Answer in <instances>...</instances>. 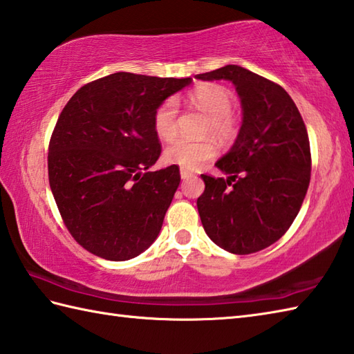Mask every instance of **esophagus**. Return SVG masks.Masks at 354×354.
<instances>
[{
  "label": "esophagus",
  "mask_w": 354,
  "mask_h": 354,
  "mask_svg": "<svg viewBox=\"0 0 354 354\" xmlns=\"http://www.w3.org/2000/svg\"><path fill=\"white\" fill-rule=\"evenodd\" d=\"M196 174H194V172H191V171H187V169H180V177H182L183 180H186V178H189V177H194Z\"/></svg>",
  "instance_id": "1"
}]
</instances>
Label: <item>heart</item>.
Returning <instances> with one entry per match:
<instances>
[{
    "mask_svg": "<svg viewBox=\"0 0 354 354\" xmlns=\"http://www.w3.org/2000/svg\"><path fill=\"white\" fill-rule=\"evenodd\" d=\"M189 102L209 116L207 129L217 134L221 139L232 136L235 131V122L230 116L232 97L225 86L217 84L198 85L189 93ZM177 114L178 105L176 99H167L157 106L153 116L156 134L163 140H171L177 134ZM217 154L211 140H187L177 139L171 142L165 149V160L172 165H178L183 169H198Z\"/></svg>",
    "mask_w": 354,
    "mask_h": 354,
    "instance_id": "obj_1",
    "label": "heart"
}]
</instances>
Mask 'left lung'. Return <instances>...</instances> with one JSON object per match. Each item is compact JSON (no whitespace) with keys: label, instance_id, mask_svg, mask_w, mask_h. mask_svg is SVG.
I'll return each mask as SVG.
<instances>
[{"label":"left lung","instance_id":"1","mask_svg":"<svg viewBox=\"0 0 354 354\" xmlns=\"http://www.w3.org/2000/svg\"><path fill=\"white\" fill-rule=\"evenodd\" d=\"M196 77L232 82L243 111L234 145L215 163L227 177L201 176V225L221 249L254 254L286 234L304 201L312 171L304 120L283 86L244 67Z\"/></svg>","mask_w":354,"mask_h":354}]
</instances>
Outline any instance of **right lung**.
Wrapping results in <instances>:
<instances>
[{
    "instance_id": "right-lung-1",
    "label": "right lung",
    "mask_w": 354,
    "mask_h": 354,
    "mask_svg": "<svg viewBox=\"0 0 354 354\" xmlns=\"http://www.w3.org/2000/svg\"><path fill=\"white\" fill-rule=\"evenodd\" d=\"M192 82L118 71L79 88L48 147V182L70 234L91 254L127 261L160 234L180 185L178 167L148 171L160 157L157 106Z\"/></svg>"
}]
</instances>
